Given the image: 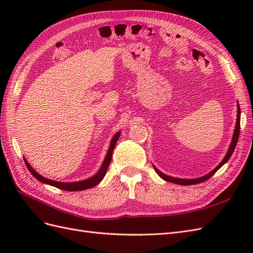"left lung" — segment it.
Wrapping results in <instances>:
<instances>
[{
  "mask_svg": "<svg viewBox=\"0 0 253 253\" xmlns=\"http://www.w3.org/2000/svg\"><path fill=\"white\" fill-rule=\"evenodd\" d=\"M240 124H241V109H240V104L239 102H237V116H236V124H235V128H234V132H233V136H232V140H231V143L230 145H229V149L227 151V154L226 156L224 157V159L221 160V162L219 163V165L214 168V169L208 173L206 174L204 176H202V177H198V178H192V179H185V178H177V177H172V176H169V175H166L164 174L163 172H160L157 168L155 166L154 167V170L157 172V174L162 177L163 179L167 180V181H170V182H173V183H177V185H182V186H189V185H195V183H200V182H203L207 179H209L211 176L215 173L219 168L223 167L228 160L229 158L231 157L232 153L236 147V143H237V140H239V136H240Z\"/></svg>",
  "mask_w": 253,
  "mask_h": 253,
  "instance_id": "left-lung-1",
  "label": "left lung"
}]
</instances>
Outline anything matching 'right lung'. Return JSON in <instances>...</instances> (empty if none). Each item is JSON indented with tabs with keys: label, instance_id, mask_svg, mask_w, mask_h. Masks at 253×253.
<instances>
[{
	"label": "right lung",
	"instance_id": "1",
	"mask_svg": "<svg viewBox=\"0 0 253 253\" xmlns=\"http://www.w3.org/2000/svg\"><path fill=\"white\" fill-rule=\"evenodd\" d=\"M119 136H120V132H117L116 134L114 135V137H113L112 140H111L108 153H106L105 158H104L103 163H102V165L100 167V169H99V171L95 175L91 176V177L86 178V179H83V180H80V181L63 182V181H56V180L46 178V177H44V176L40 175L35 169H33V167L29 165V163L27 162L26 158H24V162L26 164V167H27L28 171L33 174V176H35L36 179L41 181L42 183H45V185H49V186H52V187H56L58 189L65 190V191H82V190L90 189V188L97 186L98 183L100 182L103 179L104 176H105L106 171H108V168H109L110 163H111V159H112L113 150L115 148V145H116V142H117V140L119 138Z\"/></svg>",
	"mask_w": 253,
	"mask_h": 253
}]
</instances>
